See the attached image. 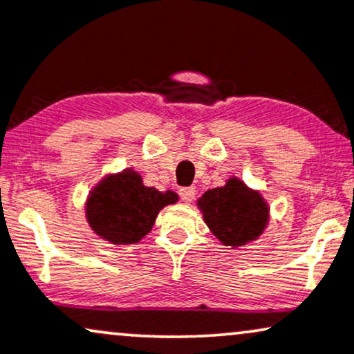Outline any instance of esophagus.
Here are the masks:
<instances>
[{
  "label": "esophagus",
  "instance_id": "esophagus-1",
  "mask_svg": "<svg viewBox=\"0 0 354 354\" xmlns=\"http://www.w3.org/2000/svg\"><path fill=\"white\" fill-rule=\"evenodd\" d=\"M194 194H196V189L193 188V186H189V188H181L180 189V196L181 199L185 203H191L194 199Z\"/></svg>",
  "mask_w": 354,
  "mask_h": 354
}]
</instances>
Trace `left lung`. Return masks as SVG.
<instances>
[{
  "label": "left lung",
  "instance_id": "8db88e82",
  "mask_svg": "<svg viewBox=\"0 0 354 354\" xmlns=\"http://www.w3.org/2000/svg\"><path fill=\"white\" fill-rule=\"evenodd\" d=\"M198 207L209 231L232 249L257 241L270 219V206L261 191L249 188L237 176L207 189L198 199Z\"/></svg>",
  "mask_w": 354,
  "mask_h": 354
}]
</instances>
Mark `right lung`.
<instances>
[{"label": "right lung", "mask_w": 354, "mask_h": 354, "mask_svg": "<svg viewBox=\"0 0 354 354\" xmlns=\"http://www.w3.org/2000/svg\"><path fill=\"white\" fill-rule=\"evenodd\" d=\"M178 203L171 189L158 191L143 185L142 174L125 168L105 174L88 191L84 211L88 227L115 245L136 244L151 231L165 206Z\"/></svg>", "instance_id": "obj_1"}]
</instances>
